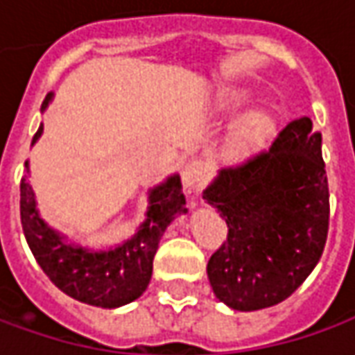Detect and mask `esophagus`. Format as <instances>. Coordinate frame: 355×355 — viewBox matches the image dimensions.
<instances>
[{
  "label": "esophagus",
  "instance_id": "1",
  "mask_svg": "<svg viewBox=\"0 0 355 355\" xmlns=\"http://www.w3.org/2000/svg\"><path fill=\"white\" fill-rule=\"evenodd\" d=\"M202 178H205V172L199 162H187L182 168V183L187 193L197 191L202 185Z\"/></svg>",
  "mask_w": 355,
  "mask_h": 355
}]
</instances>
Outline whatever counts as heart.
<instances>
[{
  "label": "heart",
  "instance_id": "b5f03b06",
  "mask_svg": "<svg viewBox=\"0 0 355 355\" xmlns=\"http://www.w3.org/2000/svg\"><path fill=\"white\" fill-rule=\"evenodd\" d=\"M249 96L245 92L239 90H224L218 96L216 106L226 112V114H236L239 107H243L248 104ZM276 121L275 117L266 112H257L245 117L239 123L234 133L230 135L228 143L224 145V158L228 162H245L249 158H253L263 146L266 145V141L275 135Z\"/></svg>",
  "mask_w": 355,
  "mask_h": 355
}]
</instances>
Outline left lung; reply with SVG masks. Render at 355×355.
<instances>
[{
    "mask_svg": "<svg viewBox=\"0 0 355 355\" xmlns=\"http://www.w3.org/2000/svg\"><path fill=\"white\" fill-rule=\"evenodd\" d=\"M202 199L228 224L207 265L212 292L238 311L284 302L319 263L329 234V182L321 133L290 121L268 150L220 170Z\"/></svg>",
    "mask_w": 355,
    "mask_h": 355,
    "instance_id": "obj_1",
    "label": "left lung"
}]
</instances>
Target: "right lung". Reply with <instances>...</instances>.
Instances as JSON below:
<instances>
[{"label":"right lung","instance_id":"1","mask_svg":"<svg viewBox=\"0 0 355 355\" xmlns=\"http://www.w3.org/2000/svg\"><path fill=\"white\" fill-rule=\"evenodd\" d=\"M50 100L51 94H48L42 110ZM40 135L42 125L33 143ZM24 166L28 172V162ZM183 212L187 209L180 175H170L148 191L146 218L133 238L107 251H89L67 243L40 218L31 183L24 178L21 182V224L40 268L73 300L106 309L131 304L145 292L153 276V259L160 238L170 222Z\"/></svg>","mask_w":355,"mask_h":355}]
</instances>
